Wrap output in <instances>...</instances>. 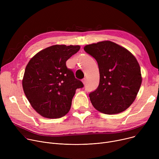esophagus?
Returning <instances> with one entry per match:
<instances>
[{
  "label": "esophagus",
  "mask_w": 159,
  "mask_h": 159,
  "mask_svg": "<svg viewBox=\"0 0 159 159\" xmlns=\"http://www.w3.org/2000/svg\"><path fill=\"white\" fill-rule=\"evenodd\" d=\"M82 82H83V84H84V85L86 84V79H82Z\"/></svg>",
  "instance_id": "34e87169"
}]
</instances>
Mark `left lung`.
I'll list each match as a JSON object with an SVG mask.
<instances>
[{"label": "left lung", "mask_w": 159, "mask_h": 159, "mask_svg": "<svg viewBox=\"0 0 159 159\" xmlns=\"http://www.w3.org/2000/svg\"><path fill=\"white\" fill-rule=\"evenodd\" d=\"M84 49L97 61L99 69L98 86L89 94L93 107L108 115L128 109L142 83L136 58L126 48L107 40L87 45Z\"/></svg>", "instance_id": "obj_1"}]
</instances>
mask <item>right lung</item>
Listing matches in <instances>:
<instances>
[{"mask_svg": "<svg viewBox=\"0 0 159 159\" xmlns=\"http://www.w3.org/2000/svg\"><path fill=\"white\" fill-rule=\"evenodd\" d=\"M79 46L54 45L37 53L28 62L22 87L28 101L46 118H61L68 113L77 89L84 87L66 62Z\"/></svg>", "mask_w": 159, "mask_h": 159, "instance_id": "1", "label": "right lung"}]
</instances>
